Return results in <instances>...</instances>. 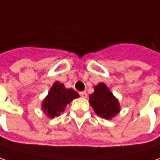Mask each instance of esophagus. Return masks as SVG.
Instances as JSON below:
<instances>
[{"label": "esophagus", "mask_w": 160, "mask_h": 160, "mask_svg": "<svg viewBox=\"0 0 160 160\" xmlns=\"http://www.w3.org/2000/svg\"><path fill=\"white\" fill-rule=\"evenodd\" d=\"M80 97H83V98H87V97H88V94H87V92H85V91L80 92Z\"/></svg>", "instance_id": "obj_1"}]
</instances>
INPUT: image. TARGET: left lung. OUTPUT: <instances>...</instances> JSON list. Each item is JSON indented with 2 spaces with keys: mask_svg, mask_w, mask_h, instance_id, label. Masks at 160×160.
I'll return each instance as SVG.
<instances>
[{
  "mask_svg": "<svg viewBox=\"0 0 160 160\" xmlns=\"http://www.w3.org/2000/svg\"><path fill=\"white\" fill-rule=\"evenodd\" d=\"M95 92L89 95V103L95 112L101 118L111 119L120 111L118 99L104 83H99L95 88Z\"/></svg>",
  "mask_w": 160,
  "mask_h": 160,
  "instance_id": "8db88e82",
  "label": "left lung"
}]
</instances>
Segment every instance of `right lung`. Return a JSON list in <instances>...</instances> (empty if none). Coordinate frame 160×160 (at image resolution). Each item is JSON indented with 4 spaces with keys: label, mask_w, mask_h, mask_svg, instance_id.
<instances>
[{
    "label": "right lung",
    "mask_w": 160,
    "mask_h": 160,
    "mask_svg": "<svg viewBox=\"0 0 160 160\" xmlns=\"http://www.w3.org/2000/svg\"><path fill=\"white\" fill-rule=\"evenodd\" d=\"M79 97V94L72 88H65L63 83L56 81L43 100L42 108L48 118H53L60 115L68 103Z\"/></svg>",
    "instance_id": "add662e5"
}]
</instances>
